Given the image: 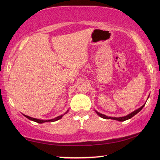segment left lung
<instances>
[{"instance_id": "8db88e82", "label": "left lung", "mask_w": 160, "mask_h": 160, "mask_svg": "<svg viewBox=\"0 0 160 160\" xmlns=\"http://www.w3.org/2000/svg\"><path fill=\"white\" fill-rule=\"evenodd\" d=\"M144 105H145V104L143 105V106L141 107L140 108H138V109L135 110V111H133V112H132L131 113L128 114V115H127V116H124V117H120V118L108 117V116H107V115H104V114H101V113H98V111H96V113H97V114H98V115H99V116H100L101 118H104V119H111V120H118V121H120V122H123V121H125V120H128V119L131 118L132 117H133L135 115H136L138 113H139V112H140V111L142 109V108H143V107H144Z\"/></svg>"}]
</instances>
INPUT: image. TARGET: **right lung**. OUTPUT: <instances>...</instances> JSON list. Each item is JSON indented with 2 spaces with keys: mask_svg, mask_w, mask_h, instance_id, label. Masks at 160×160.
<instances>
[{
  "mask_svg": "<svg viewBox=\"0 0 160 160\" xmlns=\"http://www.w3.org/2000/svg\"><path fill=\"white\" fill-rule=\"evenodd\" d=\"M25 115V116L27 118H28L29 120H32V121H34V122H38V123H40V124H41V123H43V122H54V121H57V120H60V119L62 118L64 115H60V116H58V117H57V118H54V119H52V120H38V119H36V118H31V117H29V116H28V115Z\"/></svg>",
  "mask_w": 160,
  "mask_h": 160,
  "instance_id": "add662e5",
  "label": "right lung"
}]
</instances>
